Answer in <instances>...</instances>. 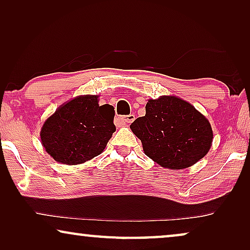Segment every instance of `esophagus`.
<instances>
[{"mask_svg":"<svg viewBox=\"0 0 250 250\" xmlns=\"http://www.w3.org/2000/svg\"><path fill=\"white\" fill-rule=\"evenodd\" d=\"M118 119H119V122L122 123V124H131V123L135 119V115L131 114V115H127V116H121V117H119Z\"/></svg>","mask_w":250,"mask_h":250,"instance_id":"1","label":"esophagus"}]
</instances>
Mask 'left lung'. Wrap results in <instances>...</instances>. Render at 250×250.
I'll list each match as a JSON object with an SVG mask.
<instances>
[{"label": "left lung", "mask_w": 250, "mask_h": 250, "mask_svg": "<svg viewBox=\"0 0 250 250\" xmlns=\"http://www.w3.org/2000/svg\"><path fill=\"white\" fill-rule=\"evenodd\" d=\"M129 127L141 140L146 156L172 169L192 166L206 155L213 141L206 117L176 97L149 100L146 116L136 118Z\"/></svg>", "instance_id": "obj_1"}]
</instances>
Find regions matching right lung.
I'll use <instances>...</instances> for the list:
<instances>
[{
    "mask_svg": "<svg viewBox=\"0 0 250 250\" xmlns=\"http://www.w3.org/2000/svg\"><path fill=\"white\" fill-rule=\"evenodd\" d=\"M114 107L99 104L97 95L75 98L57 109L41 131L42 145L57 162L76 165L104 151L112 133Z\"/></svg>",
    "mask_w": 250,
    "mask_h": 250,
    "instance_id": "add662e5",
    "label": "right lung"
}]
</instances>
